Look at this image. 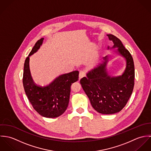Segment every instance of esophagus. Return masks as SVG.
<instances>
[{
  "instance_id": "34e87169",
  "label": "esophagus",
  "mask_w": 151,
  "mask_h": 151,
  "mask_svg": "<svg viewBox=\"0 0 151 151\" xmlns=\"http://www.w3.org/2000/svg\"><path fill=\"white\" fill-rule=\"evenodd\" d=\"M86 76V73L84 71H80V74H79V79H81L82 78H83L84 77H85Z\"/></svg>"
}]
</instances>
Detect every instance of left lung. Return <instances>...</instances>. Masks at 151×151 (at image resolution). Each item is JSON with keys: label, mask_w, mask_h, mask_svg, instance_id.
<instances>
[{"label": "left lung", "mask_w": 151, "mask_h": 151, "mask_svg": "<svg viewBox=\"0 0 151 151\" xmlns=\"http://www.w3.org/2000/svg\"><path fill=\"white\" fill-rule=\"evenodd\" d=\"M107 36L114 43L111 48H118L116 52L126 60L124 73L117 77L109 76L106 70L109 58L106 56L102 63L81 79L80 83L93 108L98 113L110 114L119 112L127 104L134 86L135 70L132 57L122 41L112 34Z\"/></svg>", "instance_id": "1"}]
</instances>
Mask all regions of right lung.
<instances>
[{"label":"right lung","instance_id":"1","mask_svg":"<svg viewBox=\"0 0 151 151\" xmlns=\"http://www.w3.org/2000/svg\"><path fill=\"white\" fill-rule=\"evenodd\" d=\"M43 40L42 38L36 42L25 60L22 83L25 92L34 109L45 117L55 118L62 115L68 107L71 86L78 81L79 72L73 71L62 74L46 86L35 84L29 70V56L38 51Z\"/></svg>","mask_w":151,"mask_h":151}]
</instances>
